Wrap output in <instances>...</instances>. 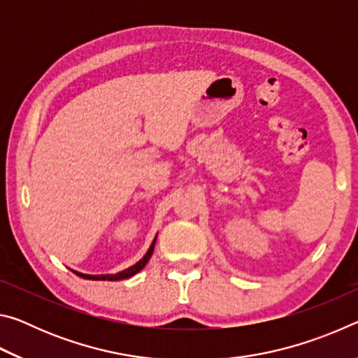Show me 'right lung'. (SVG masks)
Wrapping results in <instances>:
<instances>
[{
    "mask_svg": "<svg viewBox=\"0 0 358 358\" xmlns=\"http://www.w3.org/2000/svg\"><path fill=\"white\" fill-rule=\"evenodd\" d=\"M155 243H156V238L153 240V243H151V246H150V250L147 251V254H145V256H143L141 260H138V262H137L136 265H132V266H129V268L120 271V273H117V275H98V276H94V275H83V273H78V271H74V273H76L77 276L83 278V280H96V281H120V280H128V278L134 276L136 273H138V271H141V270L143 268L145 265H147V262H148L150 257H151V254H153Z\"/></svg>",
    "mask_w": 358,
    "mask_h": 358,
    "instance_id": "right-lung-1",
    "label": "right lung"
}]
</instances>
